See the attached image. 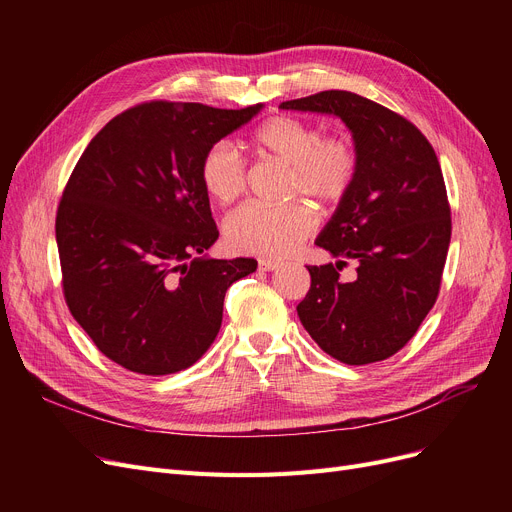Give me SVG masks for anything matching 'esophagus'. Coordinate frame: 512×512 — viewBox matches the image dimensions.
Returning <instances> with one entry per match:
<instances>
[{
    "mask_svg": "<svg viewBox=\"0 0 512 512\" xmlns=\"http://www.w3.org/2000/svg\"><path fill=\"white\" fill-rule=\"evenodd\" d=\"M280 267V261L276 259H259V270L261 272H274Z\"/></svg>",
    "mask_w": 512,
    "mask_h": 512,
    "instance_id": "1",
    "label": "esophagus"
}]
</instances>
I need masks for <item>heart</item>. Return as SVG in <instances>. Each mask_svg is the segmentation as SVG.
<instances>
[{
    "label": "heart",
    "mask_w": 512,
    "mask_h": 512,
    "mask_svg": "<svg viewBox=\"0 0 512 512\" xmlns=\"http://www.w3.org/2000/svg\"><path fill=\"white\" fill-rule=\"evenodd\" d=\"M255 145L290 166V195L336 203L355 180L357 159L351 145L342 139H328L309 122L288 116L267 120L255 134ZM199 180L215 203L228 205L245 191V159L232 143H215L201 157ZM315 226V213L305 203L278 207L247 203L224 220V240L236 253L286 257L297 251Z\"/></svg>",
    "instance_id": "obj_1"
}]
</instances>
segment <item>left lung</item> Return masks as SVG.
Wrapping results in <instances>:
<instances>
[{"instance_id": "left-lung-1", "label": "left lung", "mask_w": 512, "mask_h": 512, "mask_svg": "<svg viewBox=\"0 0 512 512\" xmlns=\"http://www.w3.org/2000/svg\"><path fill=\"white\" fill-rule=\"evenodd\" d=\"M282 110L336 116L351 130L357 172L315 245L358 263L342 283L332 263L309 265L297 313L309 336L346 365L398 353L434 307L450 245V207L436 151L388 107L348 91L282 101Z\"/></svg>"}]
</instances>
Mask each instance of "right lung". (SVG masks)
<instances>
[{
    "label": "right lung",
    "instance_id": "right-lung-1",
    "mask_svg": "<svg viewBox=\"0 0 512 512\" xmlns=\"http://www.w3.org/2000/svg\"><path fill=\"white\" fill-rule=\"evenodd\" d=\"M261 110L151 101L107 122L80 155L56 218L64 297L124 369L197 363L220 332L226 290L257 270L251 257L205 255L220 232L199 164Z\"/></svg>",
    "mask_w": 512,
    "mask_h": 512
}]
</instances>
